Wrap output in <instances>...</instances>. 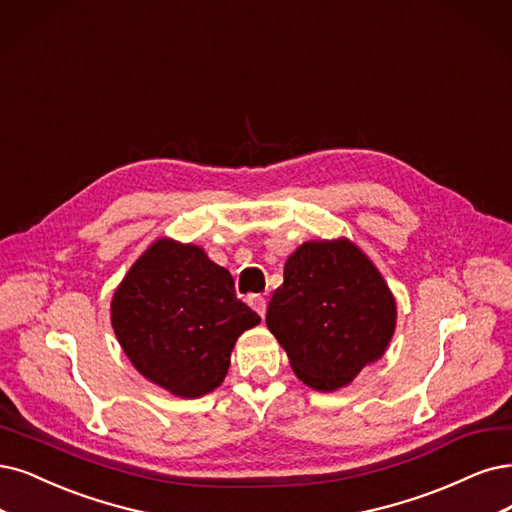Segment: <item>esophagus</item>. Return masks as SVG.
Returning <instances> with one entry per match:
<instances>
[{
  "label": "esophagus",
  "mask_w": 512,
  "mask_h": 512,
  "mask_svg": "<svg viewBox=\"0 0 512 512\" xmlns=\"http://www.w3.org/2000/svg\"><path fill=\"white\" fill-rule=\"evenodd\" d=\"M249 304H251V308L263 318V316H266V297H263V295H251L249 297Z\"/></svg>",
  "instance_id": "obj_1"
}]
</instances>
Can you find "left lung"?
<instances>
[{
  "instance_id": "left-lung-1",
  "label": "left lung",
  "mask_w": 512,
  "mask_h": 512,
  "mask_svg": "<svg viewBox=\"0 0 512 512\" xmlns=\"http://www.w3.org/2000/svg\"><path fill=\"white\" fill-rule=\"evenodd\" d=\"M396 306L384 278L348 240L306 242L287 259L266 323L301 382L316 390L350 384L380 358Z\"/></svg>"
}]
</instances>
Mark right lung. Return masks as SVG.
<instances>
[{
    "label": "right lung",
    "mask_w": 512,
    "mask_h": 512,
    "mask_svg": "<svg viewBox=\"0 0 512 512\" xmlns=\"http://www.w3.org/2000/svg\"><path fill=\"white\" fill-rule=\"evenodd\" d=\"M234 278L192 244L158 240L111 301V325L147 380L185 399L215 390L242 331L259 323Z\"/></svg>",
    "instance_id": "right-lung-1"
}]
</instances>
